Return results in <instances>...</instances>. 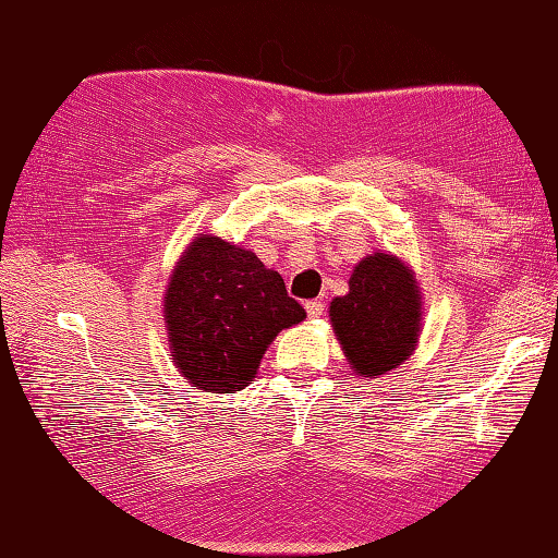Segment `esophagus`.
<instances>
[{
	"label": "esophagus",
	"mask_w": 558,
	"mask_h": 558,
	"mask_svg": "<svg viewBox=\"0 0 558 558\" xmlns=\"http://www.w3.org/2000/svg\"><path fill=\"white\" fill-rule=\"evenodd\" d=\"M305 311L311 317H323L325 313V305L320 303V300H311V303H305Z\"/></svg>",
	"instance_id": "esophagus-1"
}]
</instances>
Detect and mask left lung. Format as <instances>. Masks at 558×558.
<instances>
[{
	"mask_svg": "<svg viewBox=\"0 0 558 558\" xmlns=\"http://www.w3.org/2000/svg\"><path fill=\"white\" fill-rule=\"evenodd\" d=\"M330 323L352 373H392L412 355L422 327V298L414 272L390 253L362 258L350 276L348 295L330 303Z\"/></svg>",
	"mask_w": 558,
	"mask_h": 558,
	"instance_id": "obj_1",
	"label": "left lung"
}]
</instances>
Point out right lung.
<instances>
[{"instance_id": "right-lung-1", "label": "right lung", "mask_w": 558, "mask_h": 558, "mask_svg": "<svg viewBox=\"0 0 558 558\" xmlns=\"http://www.w3.org/2000/svg\"><path fill=\"white\" fill-rule=\"evenodd\" d=\"M163 300L173 365L206 392H238L251 385L272 338L305 320L280 272L218 235L193 238Z\"/></svg>"}]
</instances>
